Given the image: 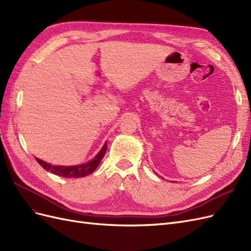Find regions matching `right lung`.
Here are the masks:
<instances>
[{
  "mask_svg": "<svg viewBox=\"0 0 251 251\" xmlns=\"http://www.w3.org/2000/svg\"><path fill=\"white\" fill-rule=\"evenodd\" d=\"M105 151H107V142L103 144L102 149L100 151L92 160H90L87 163H82L78 165H71V166H63V165H52L50 163L44 162L43 160L39 158H35L36 161L39 162L43 168L52 173L54 175H57V176L60 177H65V178H81L85 177L87 175L92 174L98 165H100L101 159L103 158Z\"/></svg>",
  "mask_w": 251,
  "mask_h": 251,
  "instance_id": "1",
  "label": "right lung"
}]
</instances>
